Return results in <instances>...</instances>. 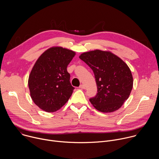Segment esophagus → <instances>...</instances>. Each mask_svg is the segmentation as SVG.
<instances>
[{"instance_id":"34e87169","label":"esophagus","mask_w":159,"mask_h":159,"mask_svg":"<svg viewBox=\"0 0 159 159\" xmlns=\"http://www.w3.org/2000/svg\"><path fill=\"white\" fill-rule=\"evenodd\" d=\"M80 89H85V85H84V84H81L79 87Z\"/></svg>"}]
</instances>
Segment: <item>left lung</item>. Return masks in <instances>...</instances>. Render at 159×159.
<instances>
[{
    "mask_svg": "<svg viewBox=\"0 0 159 159\" xmlns=\"http://www.w3.org/2000/svg\"><path fill=\"white\" fill-rule=\"evenodd\" d=\"M79 58L94 74L98 93L89 99L93 106L102 112L120 109L133 88V76L127 64L111 52L99 50L83 53Z\"/></svg>",
    "mask_w": 159,
    "mask_h": 159,
    "instance_id": "left-lung-1",
    "label": "left lung"
}]
</instances>
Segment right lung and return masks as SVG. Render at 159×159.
<instances>
[{
    "label": "right lung",
    "mask_w": 159,
    "mask_h": 159,
    "mask_svg": "<svg viewBox=\"0 0 159 159\" xmlns=\"http://www.w3.org/2000/svg\"><path fill=\"white\" fill-rule=\"evenodd\" d=\"M75 53L62 47H52L37 60L28 79L31 97L42 110L53 112L69 101L75 89L66 68Z\"/></svg>",
    "instance_id": "obj_1"
}]
</instances>
